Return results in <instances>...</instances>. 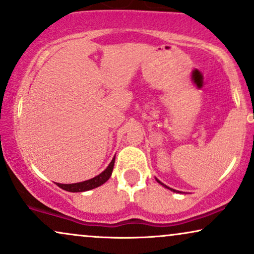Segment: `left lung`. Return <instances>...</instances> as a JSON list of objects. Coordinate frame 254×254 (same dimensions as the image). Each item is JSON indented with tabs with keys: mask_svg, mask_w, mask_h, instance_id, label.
Instances as JSON below:
<instances>
[{
	"mask_svg": "<svg viewBox=\"0 0 254 254\" xmlns=\"http://www.w3.org/2000/svg\"><path fill=\"white\" fill-rule=\"evenodd\" d=\"M155 180H156V181H158V183H159V184H160V185H162V186H164V187H166V189H168V190H173V192H178V193H179V190H173V189H171V187L166 186V185H164V184H162V183H161V181H160V180H158V179H156V178H155Z\"/></svg>",
	"mask_w": 254,
	"mask_h": 254,
	"instance_id": "left-lung-1",
	"label": "left lung"
}]
</instances>
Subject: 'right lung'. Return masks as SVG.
Listing matches in <instances>:
<instances>
[{
	"label": "right lung",
	"mask_w": 254,
	"mask_h": 254,
	"mask_svg": "<svg viewBox=\"0 0 254 254\" xmlns=\"http://www.w3.org/2000/svg\"><path fill=\"white\" fill-rule=\"evenodd\" d=\"M115 162V156L113 158L111 164L108 165V167L106 168L102 173H100L96 177L92 178V179L82 181V183H76V184H56L59 187H61L62 190H68V192H84V190H89L93 189H96V187L101 186L102 184H105L109 178H111L113 167H114Z\"/></svg>",
	"instance_id": "obj_1"
}]
</instances>
